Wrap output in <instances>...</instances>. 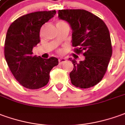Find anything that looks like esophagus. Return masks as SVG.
<instances>
[{"instance_id": "esophagus-1", "label": "esophagus", "mask_w": 125, "mask_h": 125, "mask_svg": "<svg viewBox=\"0 0 125 125\" xmlns=\"http://www.w3.org/2000/svg\"><path fill=\"white\" fill-rule=\"evenodd\" d=\"M66 61V59L64 58H60L59 59H58V63L59 64H62L63 62H64Z\"/></svg>"}]
</instances>
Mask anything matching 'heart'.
Returning a JSON list of instances; mask_svg holds the SVG:
<instances>
[{
  "mask_svg": "<svg viewBox=\"0 0 125 125\" xmlns=\"http://www.w3.org/2000/svg\"><path fill=\"white\" fill-rule=\"evenodd\" d=\"M59 52H61V51H59Z\"/></svg>",
  "mask_w": 125,
  "mask_h": 125,
  "instance_id": "obj_1",
  "label": "heart"
}]
</instances>
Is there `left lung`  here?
<instances>
[{
  "label": "left lung",
  "instance_id": "left-lung-1",
  "mask_svg": "<svg viewBox=\"0 0 125 125\" xmlns=\"http://www.w3.org/2000/svg\"><path fill=\"white\" fill-rule=\"evenodd\" d=\"M58 18L71 26L74 52L85 56L80 62L69 58L73 64L69 74L71 83L80 88L93 87L103 79L112 54L107 26L101 19L84 9L59 10Z\"/></svg>",
  "mask_w": 125,
  "mask_h": 125
}]
</instances>
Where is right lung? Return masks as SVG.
<instances>
[{"label":"right lung","instance_id":"1","mask_svg":"<svg viewBox=\"0 0 125 125\" xmlns=\"http://www.w3.org/2000/svg\"><path fill=\"white\" fill-rule=\"evenodd\" d=\"M56 14V11H37L21 16L10 25L5 42V57L10 71L21 86L28 89L45 86L50 72L58 64L55 57L48 59L33 56L32 48L40 42L42 25Z\"/></svg>","mask_w":125,"mask_h":125}]
</instances>
